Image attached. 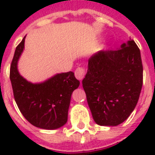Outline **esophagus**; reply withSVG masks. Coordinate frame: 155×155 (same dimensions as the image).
<instances>
[{
    "instance_id": "1",
    "label": "esophagus",
    "mask_w": 155,
    "mask_h": 155,
    "mask_svg": "<svg viewBox=\"0 0 155 155\" xmlns=\"http://www.w3.org/2000/svg\"><path fill=\"white\" fill-rule=\"evenodd\" d=\"M85 75V69L84 68H78L75 71V78L79 80H82L84 78Z\"/></svg>"
}]
</instances>
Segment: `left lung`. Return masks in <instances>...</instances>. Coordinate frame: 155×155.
Masks as SVG:
<instances>
[{
  "instance_id": "obj_1",
  "label": "left lung",
  "mask_w": 155,
  "mask_h": 155,
  "mask_svg": "<svg viewBox=\"0 0 155 155\" xmlns=\"http://www.w3.org/2000/svg\"><path fill=\"white\" fill-rule=\"evenodd\" d=\"M142 83L141 53L134 40L119 50L92 55L82 84L95 122L106 126L124 122L136 107Z\"/></svg>"
}]
</instances>
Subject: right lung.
Instances as JSON below:
<instances>
[{
    "label": "right lung",
    "instance_id": "obj_1",
    "mask_svg": "<svg viewBox=\"0 0 155 155\" xmlns=\"http://www.w3.org/2000/svg\"><path fill=\"white\" fill-rule=\"evenodd\" d=\"M25 38L16 47L10 65L9 78L14 100L30 124L43 130H55L67 123L71 93L79 87L80 81L69 71L57 74L41 84L28 82L17 68Z\"/></svg>",
    "mask_w": 155,
    "mask_h": 155
}]
</instances>
